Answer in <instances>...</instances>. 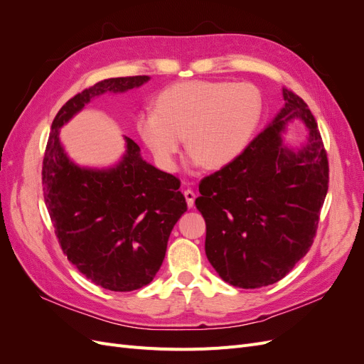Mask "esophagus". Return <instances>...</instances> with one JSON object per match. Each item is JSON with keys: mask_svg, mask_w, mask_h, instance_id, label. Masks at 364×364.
Here are the masks:
<instances>
[{"mask_svg": "<svg viewBox=\"0 0 364 364\" xmlns=\"http://www.w3.org/2000/svg\"><path fill=\"white\" fill-rule=\"evenodd\" d=\"M183 196H185V200H186V205H188L190 208H193L194 205V199H196V193L193 190H185L183 191Z\"/></svg>", "mask_w": 364, "mask_h": 364, "instance_id": "esophagus-1", "label": "esophagus"}]
</instances>
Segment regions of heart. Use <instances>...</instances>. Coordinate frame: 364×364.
Instances as JSON below:
<instances>
[{
    "label": "heart",
    "instance_id": "obj_1",
    "mask_svg": "<svg viewBox=\"0 0 364 364\" xmlns=\"http://www.w3.org/2000/svg\"><path fill=\"white\" fill-rule=\"evenodd\" d=\"M262 115L250 83L186 80L159 92L155 109H142L136 130L164 170H174L182 138L194 164L220 168L246 150Z\"/></svg>",
    "mask_w": 364,
    "mask_h": 364
}]
</instances>
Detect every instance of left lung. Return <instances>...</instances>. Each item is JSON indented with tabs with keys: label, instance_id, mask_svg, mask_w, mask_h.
<instances>
[{
	"label": "left lung",
	"instance_id": "1",
	"mask_svg": "<svg viewBox=\"0 0 364 364\" xmlns=\"http://www.w3.org/2000/svg\"><path fill=\"white\" fill-rule=\"evenodd\" d=\"M282 95L273 123L234 162L203 178L196 199L206 223L208 261L240 289L278 282L306 255L328 193L329 165L316 118L299 95L287 87ZM294 117L311 132L297 152L282 138Z\"/></svg>",
	"mask_w": 364,
	"mask_h": 364
}]
</instances>
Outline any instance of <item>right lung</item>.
<instances>
[{"mask_svg":"<svg viewBox=\"0 0 364 364\" xmlns=\"http://www.w3.org/2000/svg\"><path fill=\"white\" fill-rule=\"evenodd\" d=\"M147 80L115 77L70 98L53 119L42 161L43 200L63 253L92 284L111 291H134L155 278L171 229L186 211L181 181L142 161L130 138L115 168L77 167L63 153L59 129L91 98Z\"/></svg>","mask_w":364,"mask_h":364,"instance_id":"right-lung-1","label":"right lung"}]
</instances>
